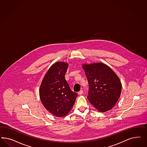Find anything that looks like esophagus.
Instances as JSON below:
<instances>
[{"label": "esophagus", "instance_id": "esophagus-1", "mask_svg": "<svg viewBox=\"0 0 147 147\" xmlns=\"http://www.w3.org/2000/svg\"><path fill=\"white\" fill-rule=\"evenodd\" d=\"M82 93H83V91H82V90H80V91L78 92V94H79V95H81Z\"/></svg>", "mask_w": 147, "mask_h": 147}]
</instances>
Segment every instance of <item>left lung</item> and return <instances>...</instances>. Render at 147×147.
<instances>
[{"instance_id":"left-lung-1","label":"left lung","mask_w":147,"mask_h":147,"mask_svg":"<svg viewBox=\"0 0 147 147\" xmlns=\"http://www.w3.org/2000/svg\"><path fill=\"white\" fill-rule=\"evenodd\" d=\"M88 82L87 98L99 111L111 109L121 93V84L111 69L102 63L83 66Z\"/></svg>"}]
</instances>
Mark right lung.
Instances as JSON below:
<instances>
[{
    "instance_id": "1",
    "label": "right lung",
    "mask_w": 147,
    "mask_h": 147,
    "mask_svg": "<svg viewBox=\"0 0 147 147\" xmlns=\"http://www.w3.org/2000/svg\"><path fill=\"white\" fill-rule=\"evenodd\" d=\"M68 64L58 62L52 65L40 85V96L46 109L55 116L63 117L73 107L78 94L65 79Z\"/></svg>"
}]
</instances>
